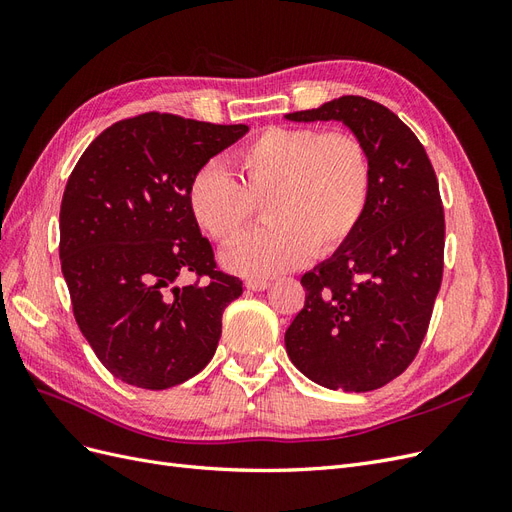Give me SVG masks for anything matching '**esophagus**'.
Instances as JSON below:
<instances>
[{
  "instance_id": "esophagus-1",
  "label": "esophagus",
  "mask_w": 512,
  "mask_h": 512,
  "mask_svg": "<svg viewBox=\"0 0 512 512\" xmlns=\"http://www.w3.org/2000/svg\"><path fill=\"white\" fill-rule=\"evenodd\" d=\"M269 286H271L269 280H247V282H245V288H247V290H256V292L267 290Z\"/></svg>"
}]
</instances>
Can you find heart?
I'll list each match as a JSON object with an SVG mask.
<instances>
[{
  "instance_id": "obj_1",
  "label": "heart",
  "mask_w": 512,
  "mask_h": 512,
  "mask_svg": "<svg viewBox=\"0 0 512 512\" xmlns=\"http://www.w3.org/2000/svg\"><path fill=\"white\" fill-rule=\"evenodd\" d=\"M235 166L241 183L211 162L188 188L192 218L218 243L235 241L265 203L269 224L222 254L230 271L271 277L312 254L331 256L365 218L374 166L354 132L271 126L235 153Z\"/></svg>"
}]
</instances>
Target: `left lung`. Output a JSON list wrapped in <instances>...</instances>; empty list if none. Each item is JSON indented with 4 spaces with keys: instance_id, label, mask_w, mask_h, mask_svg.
Here are the masks:
<instances>
[{
    "instance_id": "left-lung-1",
    "label": "left lung",
    "mask_w": 512,
    "mask_h": 512,
    "mask_svg": "<svg viewBox=\"0 0 512 512\" xmlns=\"http://www.w3.org/2000/svg\"><path fill=\"white\" fill-rule=\"evenodd\" d=\"M290 121H344L369 149L374 181L354 237L301 277L305 305L286 331L299 371L327 389L365 393L414 361L444 271V207L425 147L393 111L342 96Z\"/></svg>"
}]
</instances>
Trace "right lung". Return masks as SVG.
I'll return each mask as SVG.
<instances>
[{
    "label": "right lung",
    "mask_w": 512,
    "mask_h": 512,
    "mask_svg": "<svg viewBox=\"0 0 512 512\" xmlns=\"http://www.w3.org/2000/svg\"><path fill=\"white\" fill-rule=\"evenodd\" d=\"M247 126L145 113L106 128L61 198L59 258L81 333L121 382L162 391L213 359L243 282L218 269L192 218L198 168ZM192 274L190 287H177Z\"/></svg>",
    "instance_id": "obj_1"
}]
</instances>
